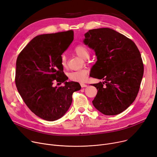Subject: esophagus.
Returning a JSON list of instances; mask_svg holds the SVG:
<instances>
[{
	"label": "esophagus",
	"mask_w": 157,
	"mask_h": 157,
	"mask_svg": "<svg viewBox=\"0 0 157 157\" xmlns=\"http://www.w3.org/2000/svg\"><path fill=\"white\" fill-rule=\"evenodd\" d=\"M81 86L82 88H85V87H86L87 86V85L85 84V83H81Z\"/></svg>",
	"instance_id": "1"
}]
</instances>
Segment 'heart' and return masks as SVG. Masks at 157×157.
Returning a JSON list of instances; mask_svg holds the SVG:
<instances>
[{
	"mask_svg": "<svg viewBox=\"0 0 157 157\" xmlns=\"http://www.w3.org/2000/svg\"><path fill=\"white\" fill-rule=\"evenodd\" d=\"M74 52L75 53L83 59H87L90 56L89 49L86 46L83 44H79L76 46L74 49ZM60 63L62 67L65 68L67 67V59L65 55H62L60 59ZM88 71L85 69L78 70L76 71H72L68 74V77L69 79L78 81V82H84L87 78Z\"/></svg>",
	"mask_w": 157,
	"mask_h": 157,
	"instance_id": "obj_1",
	"label": "heart"
}]
</instances>
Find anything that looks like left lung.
Segmentation results:
<instances>
[{"label":"left lung","instance_id":"obj_1","mask_svg":"<svg viewBox=\"0 0 157 157\" xmlns=\"http://www.w3.org/2000/svg\"><path fill=\"white\" fill-rule=\"evenodd\" d=\"M85 37L97 59L91 77L104 80L93 85L98 90L93 105L105 115L118 114L139 92L144 73L141 53L131 39L109 28L90 30Z\"/></svg>","mask_w":157,"mask_h":157}]
</instances>
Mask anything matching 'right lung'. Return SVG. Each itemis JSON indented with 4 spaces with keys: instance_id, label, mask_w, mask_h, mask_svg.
Wrapping results in <instances>:
<instances>
[{
    "instance_id": "1",
    "label": "right lung",
    "mask_w": 157,
    "mask_h": 157,
    "mask_svg": "<svg viewBox=\"0 0 157 157\" xmlns=\"http://www.w3.org/2000/svg\"><path fill=\"white\" fill-rule=\"evenodd\" d=\"M73 39L71 30L37 36L16 60V88L30 110L43 120L62 117L71 105L72 94L81 89L78 82L66 81L68 78L60 63L62 53ZM55 82H64L65 85L55 87Z\"/></svg>"
}]
</instances>
